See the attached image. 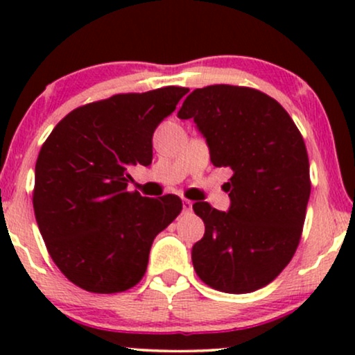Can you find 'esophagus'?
I'll return each mask as SVG.
<instances>
[{
	"instance_id": "esophagus-1",
	"label": "esophagus",
	"mask_w": 355,
	"mask_h": 355,
	"mask_svg": "<svg viewBox=\"0 0 355 355\" xmlns=\"http://www.w3.org/2000/svg\"><path fill=\"white\" fill-rule=\"evenodd\" d=\"M191 205H193V203H191L190 200H187V198H183V202H182L183 211H190L191 210Z\"/></svg>"
}]
</instances>
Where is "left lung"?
<instances>
[{
  "label": "left lung",
  "instance_id": "left-lung-1",
  "mask_svg": "<svg viewBox=\"0 0 355 355\" xmlns=\"http://www.w3.org/2000/svg\"><path fill=\"white\" fill-rule=\"evenodd\" d=\"M178 118H193L215 166L232 170L223 185L230 209L193 203L205 234L191 248L202 282L227 294L266 287L299 247L311 197L304 138L279 101L248 87L210 85L183 101Z\"/></svg>",
  "mask_w": 355,
  "mask_h": 355
}]
</instances>
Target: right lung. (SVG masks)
<instances>
[{"instance_id": "right-lung-1", "label": "right lung", "mask_w": 355, "mask_h": 355, "mask_svg": "<svg viewBox=\"0 0 355 355\" xmlns=\"http://www.w3.org/2000/svg\"><path fill=\"white\" fill-rule=\"evenodd\" d=\"M189 88L120 93L68 113L35 166L33 209L61 274L95 294L132 288L153 239L182 211L177 195L128 191V168L152 164V137Z\"/></svg>"}]
</instances>
